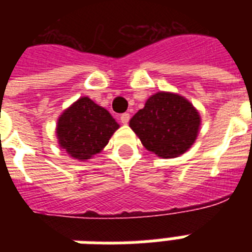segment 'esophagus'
<instances>
[{"label": "esophagus", "instance_id": "34e87169", "mask_svg": "<svg viewBox=\"0 0 252 252\" xmlns=\"http://www.w3.org/2000/svg\"><path fill=\"white\" fill-rule=\"evenodd\" d=\"M130 119V115L128 114V112H124V114L120 115V122L123 123V124H126V123L129 122Z\"/></svg>", "mask_w": 252, "mask_h": 252}]
</instances>
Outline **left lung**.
I'll list each match as a JSON object with an SVG mask.
<instances>
[{
  "label": "left lung",
  "mask_w": 252,
  "mask_h": 252,
  "mask_svg": "<svg viewBox=\"0 0 252 252\" xmlns=\"http://www.w3.org/2000/svg\"><path fill=\"white\" fill-rule=\"evenodd\" d=\"M129 126L149 152L158 157L174 158L195 142L200 115L183 96L157 93L130 119Z\"/></svg>",
  "instance_id": "obj_1"
}]
</instances>
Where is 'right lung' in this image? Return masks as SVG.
<instances>
[{"label":"right lung","mask_w":252,"mask_h":252,"mask_svg":"<svg viewBox=\"0 0 252 252\" xmlns=\"http://www.w3.org/2000/svg\"><path fill=\"white\" fill-rule=\"evenodd\" d=\"M118 128L119 124L108 111L84 96L60 116L57 138L72 157L89 159L108 144Z\"/></svg>","instance_id":"add662e5"}]
</instances>
